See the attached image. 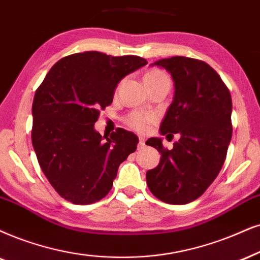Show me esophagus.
<instances>
[{
  "mask_svg": "<svg viewBox=\"0 0 260 260\" xmlns=\"http://www.w3.org/2000/svg\"><path fill=\"white\" fill-rule=\"evenodd\" d=\"M145 146V139L143 137H139V144H138V149H143Z\"/></svg>",
  "mask_w": 260,
  "mask_h": 260,
  "instance_id": "1",
  "label": "esophagus"
}]
</instances>
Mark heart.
Listing matches in <instances>:
<instances>
[{
  "label": "heart",
  "mask_w": 260,
  "mask_h": 260,
  "mask_svg": "<svg viewBox=\"0 0 260 260\" xmlns=\"http://www.w3.org/2000/svg\"><path fill=\"white\" fill-rule=\"evenodd\" d=\"M144 81H145L146 86H149V85L158 84L162 81H170V79L163 71L152 68L144 74ZM123 121L128 127L137 132H145L154 121V116L151 114L141 113V111H131L124 116Z\"/></svg>",
  "instance_id": "1"
}]
</instances>
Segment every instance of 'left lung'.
I'll use <instances>...</instances> for the list:
<instances>
[{"label":"left lung","instance_id":"obj_1","mask_svg":"<svg viewBox=\"0 0 260 260\" xmlns=\"http://www.w3.org/2000/svg\"><path fill=\"white\" fill-rule=\"evenodd\" d=\"M154 64L168 71L175 83L159 131L180 139L170 150L162 139H150L162 157L146 173V182L156 198L182 205L199 198L224 164L233 133L232 96L217 72L202 60L173 56Z\"/></svg>","mask_w":260,"mask_h":260}]
</instances>
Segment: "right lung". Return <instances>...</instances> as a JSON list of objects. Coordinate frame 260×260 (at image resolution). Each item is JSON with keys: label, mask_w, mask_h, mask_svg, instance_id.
I'll return each instance as SVG.
<instances>
[{"label": "right lung", "mask_w": 260, "mask_h": 260, "mask_svg": "<svg viewBox=\"0 0 260 260\" xmlns=\"http://www.w3.org/2000/svg\"><path fill=\"white\" fill-rule=\"evenodd\" d=\"M146 63L136 55L77 52L57 61L39 85L32 104V145L62 198L78 205L103 199L120 164L137 150L136 134L116 128L103 140L93 124L113 103L117 83Z\"/></svg>", "instance_id": "right-lung-1"}]
</instances>
